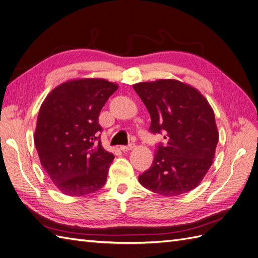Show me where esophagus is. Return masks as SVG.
Wrapping results in <instances>:
<instances>
[{"label": "esophagus", "instance_id": "obj_1", "mask_svg": "<svg viewBox=\"0 0 258 258\" xmlns=\"http://www.w3.org/2000/svg\"><path fill=\"white\" fill-rule=\"evenodd\" d=\"M134 147H135L134 144H130V145H127V146H121L120 149H121L122 151H130V150L133 149Z\"/></svg>", "mask_w": 258, "mask_h": 258}]
</instances>
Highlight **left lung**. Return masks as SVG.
<instances>
[{
    "mask_svg": "<svg viewBox=\"0 0 258 258\" xmlns=\"http://www.w3.org/2000/svg\"><path fill=\"white\" fill-rule=\"evenodd\" d=\"M133 88L149 112L153 134H163L151 167L138 177L164 196L194 189L213 164L219 140L214 111L194 87L175 79L138 83Z\"/></svg>",
    "mask_w": 258,
    "mask_h": 258,
    "instance_id": "8db88e82",
    "label": "left lung"
}]
</instances>
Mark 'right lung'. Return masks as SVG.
I'll return each mask as SVG.
<instances>
[{
	"label": "right lung",
	"instance_id": "add662e5",
	"mask_svg": "<svg viewBox=\"0 0 258 258\" xmlns=\"http://www.w3.org/2000/svg\"><path fill=\"white\" fill-rule=\"evenodd\" d=\"M116 89L101 78L75 79L57 86L42 102L35 145L43 169L63 194L87 195L105 184L114 156L101 146L98 118Z\"/></svg>",
	"mask_w": 258,
	"mask_h": 258
}]
</instances>
